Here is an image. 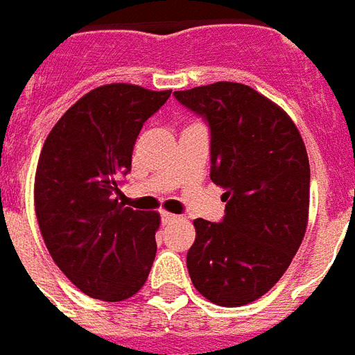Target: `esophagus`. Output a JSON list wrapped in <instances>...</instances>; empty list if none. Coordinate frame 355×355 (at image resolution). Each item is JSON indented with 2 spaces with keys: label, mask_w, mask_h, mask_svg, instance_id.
Returning a JSON list of instances; mask_svg holds the SVG:
<instances>
[{
  "label": "esophagus",
  "mask_w": 355,
  "mask_h": 355,
  "mask_svg": "<svg viewBox=\"0 0 355 355\" xmlns=\"http://www.w3.org/2000/svg\"><path fill=\"white\" fill-rule=\"evenodd\" d=\"M178 219H180V216H174V214H168V211H162V223H164V225L174 223V221H178Z\"/></svg>",
  "instance_id": "34e87169"
}]
</instances>
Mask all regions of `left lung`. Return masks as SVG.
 <instances>
[{
  "label": "left lung",
  "mask_w": 355,
  "mask_h": 355,
  "mask_svg": "<svg viewBox=\"0 0 355 355\" xmlns=\"http://www.w3.org/2000/svg\"><path fill=\"white\" fill-rule=\"evenodd\" d=\"M208 123L211 181L225 189L221 223L195 219L187 253L193 286L219 306L257 301L301 245L310 202V164L295 123L242 83L174 92Z\"/></svg>",
  "instance_id": "left-lung-1"
}]
</instances>
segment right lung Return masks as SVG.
I'll use <instances>...</instances> for the list:
<instances>
[{
	"label": "right lung",
	"mask_w": 355,
	"mask_h": 355,
	"mask_svg": "<svg viewBox=\"0 0 355 355\" xmlns=\"http://www.w3.org/2000/svg\"><path fill=\"white\" fill-rule=\"evenodd\" d=\"M170 94L126 83L98 87L43 144L33 187L41 236L66 278L92 299L124 301L149 276L160 216L124 208L119 181L130 172L141 126Z\"/></svg>",
	"instance_id": "right-lung-1"
}]
</instances>
